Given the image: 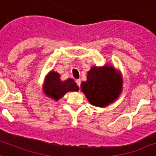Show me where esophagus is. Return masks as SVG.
Wrapping results in <instances>:
<instances>
[{"label":"esophagus","mask_w":156,"mask_h":156,"mask_svg":"<svg viewBox=\"0 0 156 156\" xmlns=\"http://www.w3.org/2000/svg\"><path fill=\"white\" fill-rule=\"evenodd\" d=\"M75 82H76V83H77V85H78V86L79 87H80V85H81V81L79 80V79H78V80H76Z\"/></svg>","instance_id":"1"}]
</instances>
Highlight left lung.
Here are the masks:
<instances>
[{"mask_svg": "<svg viewBox=\"0 0 156 156\" xmlns=\"http://www.w3.org/2000/svg\"><path fill=\"white\" fill-rule=\"evenodd\" d=\"M122 73L113 65L92 66L87 72V81L81 83V90L90 104L106 107L119 97L123 91Z\"/></svg>", "mask_w": 156, "mask_h": 156, "instance_id": "1", "label": "left lung"}]
</instances>
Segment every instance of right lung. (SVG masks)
<instances>
[{
    "label": "right lung",
    "mask_w": 156,
    "mask_h": 156,
    "mask_svg": "<svg viewBox=\"0 0 156 156\" xmlns=\"http://www.w3.org/2000/svg\"><path fill=\"white\" fill-rule=\"evenodd\" d=\"M42 90L46 97L58 101L67 92L78 91L79 88L72 78L61 81L60 74L51 70L46 74L42 86Z\"/></svg>",
    "instance_id": "right-lung-1"
}]
</instances>
